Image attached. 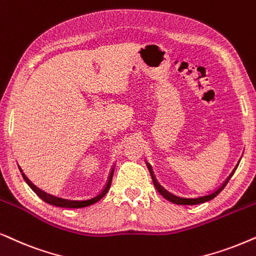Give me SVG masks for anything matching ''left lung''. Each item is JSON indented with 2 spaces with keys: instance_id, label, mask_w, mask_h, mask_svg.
Returning <instances> with one entry per match:
<instances>
[{
  "instance_id": "8db88e82",
  "label": "left lung",
  "mask_w": 256,
  "mask_h": 256,
  "mask_svg": "<svg viewBox=\"0 0 256 256\" xmlns=\"http://www.w3.org/2000/svg\"><path fill=\"white\" fill-rule=\"evenodd\" d=\"M146 165H148V171H150V173H151L152 182H153V184H154V187L156 188V190H158V192H159L160 194H162V196L164 198H165V199H168V202H173V204H176V205H196V204L206 202H208V200H212L213 198H216V196H218V194H219V193L221 192V190H222L224 188V186L227 185V182H230V179L232 178V176L234 174L235 170L238 168V166H239V164H238V165L235 166V168L233 170V171H232L230 176H228V178H227L226 180H224V182L219 187V188L216 190H213L212 193L206 194V196H198V198H180V196H174V194L168 192V190L164 188L162 186H160L159 182H156V176H154V173H153V171H152L151 165H150V164H148V162H146Z\"/></svg>"
}]
</instances>
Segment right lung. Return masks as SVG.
I'll return each mask as SVG.
<instances>
[{
  "label": "right lung",
  "mask_w": 256,
  "mask_h": 256,
  "mask_svg": "<svg viewBox=\"0 0 256 256\" xmlns=\"http://www.w3.org/2000/svg\"><path fill=\"white\" fill-rule=\"evenodd\" d=\"M20 170H21V168H20ZM114 168H112L111 171H110V176H108L106 185L104 186V188L100 192L97 194V196L90 198V199L74 200V199H63V198L54 196H51V194H49V193L43 192L42 190H40L38 187H36L32 182H30L28 178H26V176H24V173H23L22 170H21V173H22L23 178H24V180L26 182V184H28V185L32 187V190L37 194V196L40 198V199L43 200V202H46V204H50V205H52V206L66 207V208H82V207L90 206V205H92V204H94V202H100L102 198H103L105 194L108 193V190H110L111 182H112V176H114Z\"/></svg>",
  "instance_id": "obj_1"
}]
</instances>
